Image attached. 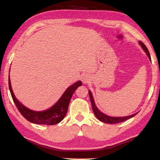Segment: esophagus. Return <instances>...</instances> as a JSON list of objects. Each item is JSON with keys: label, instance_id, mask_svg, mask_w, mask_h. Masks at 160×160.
<instances>
[{"label": "esophagus", "instance_id": "esophagus-1", "mask_svg": "<svg viewBox=\"0 0 160 160\" xmlns=\"http://www.w3.org/2000/svg\"><path fill=\"white\" fill-rule=\"evenodd\" d=\"M91 80V78L90 76L88 74H85L82 77V81L84 84H87V83H89L90 82V81Z\"/></svg>", "mask_w": 160, "mask_h": 160}]
</instances>
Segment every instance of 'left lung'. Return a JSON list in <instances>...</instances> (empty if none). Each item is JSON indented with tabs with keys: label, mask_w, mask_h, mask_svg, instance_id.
Returning <instances> with one entry per match:
<instances>
[{
	"label": "left lung",
	"mask_w": 160,
	"mask_h": 160,
	"mask_svg": "<svg viewBox=\"0 0 160 160\" xmlns=\"http://www.w3.org/2000/svg\"><path fill=\"white\" fill-rule=\"evenodd\" d=\"M139 44L142 47V49L145 51V52L147 53L148 56L149 57V58H150V60L151 61L150 55V53H149V51L148 49V48L146 47V46L144 44H143V43L141 41H139ZM89 95H90V99L92 107V110H93V112L94 113V115H95L96 117L98 118L99 121H102V122H104V123H109V124H113V123H117L123 122V121L127 120V119L132 118V116H135L138 113H134V114L131 115V116H124V117H112V116H107V115H105L104 113H102L97 108L95 104H94L92 94L90 91H89Z\"/></svg>",
	"instance_id": "left-lung-1"
}]
</instances>
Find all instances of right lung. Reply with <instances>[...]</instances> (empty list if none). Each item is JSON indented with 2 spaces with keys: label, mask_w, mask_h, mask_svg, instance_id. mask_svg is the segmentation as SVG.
<instances>
[{
  "label": "right lung",
  "mask_w": 160,
  "mask_h": 160,
  "mask_svg": "<svg viewBox=\"0 0 160 160\" xmlns=\"http://www.w3.org/2000/svg\"><path fill=\"white\" fill-rule=\"evenodd\" d=\"M8 84L13 102L19 112L24 116V118H25L29 122L33 123L42 124V125H55V124L61 122L64 118L68 112V105L72 94L74 93V92L78 87L82 85V82L79 80L73 85L70 86L69 88H68L55 105H53L50 109L43 111V112H34V111L28 109L22 104L13 93L12 87L10 85V76L8 78Z\"/></svg>",
  "instance_id": "obj_1"
}]
</instances>
